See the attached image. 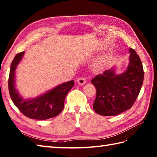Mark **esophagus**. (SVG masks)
<instances>
[{
    "instance_id": "esophagus-1",
    "label": "esophagus",
    "mask_w": 157,
    "mask_h": 157,
    "mask_svg": "<svg viewBox=\"0 0 157 157\" xmlns=\"http://www.w3.org/2000/svg\"><path fill=\"white\" fill-rule=\"evenodd\" d=\"M78 83L79 85H80V86H83L85 84H86V79L84 78H79L78 79Z\"/></svg>"
}]
</instances>
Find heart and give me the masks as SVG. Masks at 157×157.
Wrapping results in <instances>:
<instances>
[{"mask_svg":"<svg viewBox=\"0 0 157 157\" xmlns=\"http://www.w3.org/2000/svg\"><path fill=\"white\" fill-rule=\"evenodd\" d=\"M107 63V57H100L99 59L96 61L95 63L94 68L95 71H101L102 69L104 68V67Z\"/></svg>","mask_w":157,"mask_h":157,"instance_id":"obj_1","label":"heart"}]
</instances>
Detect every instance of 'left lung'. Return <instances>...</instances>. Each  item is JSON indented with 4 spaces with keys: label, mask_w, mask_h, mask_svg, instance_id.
<instances>
[{
    "label": "left lung",
    "mask_w": 157,
    "mask_h": 157,
    "mask_svg": "<svg viewBox=\"0 0 157 157\" xmlns=\"http://www.w3.org/2000/svg\"><path fill=\"white\" fill-rule=\"evenodd\" d=\"M129 64L125 71L117 74L116 66L91 80L96 89L94 109L102 116H112L129 109L141 89L144 72L140 57L129 48Z\"/></svg>",
    "instance_id": "obj_1"
}]
</instances>
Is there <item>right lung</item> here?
<instances>
[{
  "instance_id": "add662e5",
  "label": "right lung",
  "mask_w": 157,
  "mask_h": 157,
  "mask_svg": "<svg viewBox=\"0 0 157 157\" xmlns=\"http://www.w3.org/2000/svg\"><path fill=\"white\" fill-rule=\"evenodd\" d=\"M25 52L16 55L10 67L8 86L10 97L14 104L25 116L36 120H46L61 113L64 107V100L68 91L74 86V81L64 82L43 94L33 98L24 99L16 89V69Z\"/></svg>"
}]
</instances>
